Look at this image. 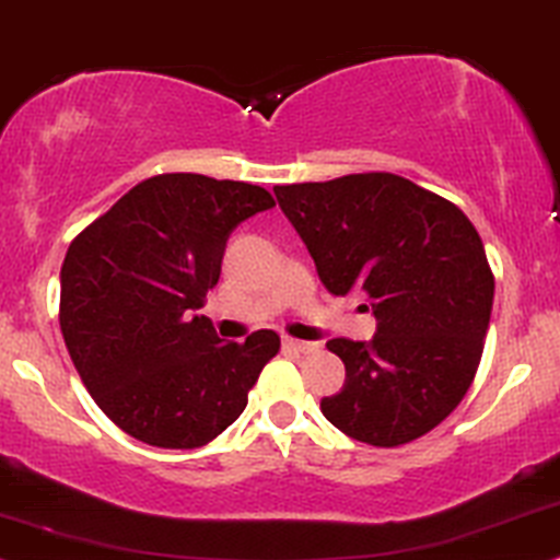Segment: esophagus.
Returning a JSON list of instances; mask_svg holds the SVG:
<instances>
[{
  "mask_svg": "<svg viewBox=\"0 0 560 560\" xmlns=\"http://www.w3.org/2000/svg\"><path fill=\"white\" fill-rule=\"evenodd\" d=\"M282 348L285 350H293V353H316L319 350V342H303V340H295V337H282Z\"/></svg>",
  "mask_w": 560,
  "mask_h": 560,
  "instance_id": "esophagus-1",
  "label": "esophagus"
}]
</instances>
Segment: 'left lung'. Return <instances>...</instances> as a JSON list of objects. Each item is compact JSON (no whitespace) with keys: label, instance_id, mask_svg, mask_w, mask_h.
<instances>
[{"label":"left lung","instance_id":"obj_1","mask_svg":"<svg viewBox=\"0 0 560 560\" xmlns=\"http://www.w3.org/2000/svg\"><path fill=\"white\" fill-rule=\"evenodd\" d=\"M332 295L365 293L369 342L335 337L345 384L322 412L345 436L399 446L470 389L493 308V272L465 212L395 174L275 186Z\"/></svg>","mask_w":560,"mask_h":560}]
</instances>
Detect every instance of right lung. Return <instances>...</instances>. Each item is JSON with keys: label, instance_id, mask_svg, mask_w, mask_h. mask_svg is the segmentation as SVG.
I'll use <instances>...</instances> for the list:
<instances>
[{"label": "right lung", "instance_id": "1", "mask_svg": "<svg viewBox=\"0 0 560 560\" xmlns=\"http://www.w3.org/2000/svg\"><path fill=\"white\" fill-rule=\"evenodd\" d=\"M275 207L261 186L163 174L129 189L67 248L59 324L95 405L161 448L205 446L236 420L280 337L223 342L207 316L225 244Z\"/></svg>", "mask_w": 560, "mask_h": 560}]
</instances>
